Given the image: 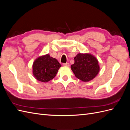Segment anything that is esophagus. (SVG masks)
I'll use <instances>...</instances> for the list:
<instances>
[{"label": "esophagus", "instance_id": "1", "mask_svg": "<svg viewBox=\"0 0 130 130\" xmlns=\"http://www.w3.org/2000/svg\"><path fill=\"white\" fill-rule=\"evenodd\" d=\"M63 66L65 67H69L70 64L69 63H63Z\"/></svg>", "mask_w": 130, "mask_h": 130}]
</instances>
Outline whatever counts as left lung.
<instances>
[{
    "label": "left lung",
    "mask_w": 130,
    "mask_h": 130,
    "mask_svg": "<svg viewBox=\"0 0 130 130\" xmlns=\"http://www.w3.org/2000/svg\"><path fill=\"white\" fill-rule=\"evenodd\" d=\"M74 63L71 69L75 76L84 82H88L95 77L100 70L96 57L89 54H78L74 57Z\"/></svg>",
    "instance_id": "left-lung-1"
}]
</instances>
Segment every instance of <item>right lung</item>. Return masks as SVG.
Listing matches in <instances>:
<instances>
[{"instance_id":"add662e5","label":"right lung","mask_w":130,"mask_h":130,"mask_svg":"<svg viewBox=\"0 0 130 130\" xmlns=\"http://www.w3.org/2000/svg\"><path fill=\"white\" fill-rule=\"evenodd\" d=\"M61 64L56 59L50 57L49 54L37 58L32 65L35 77L38 81L46 82L55 77Z\"/></svg>"}]
</instances>
